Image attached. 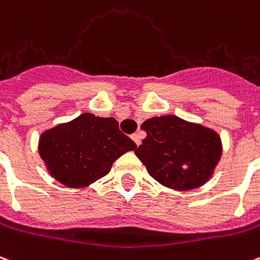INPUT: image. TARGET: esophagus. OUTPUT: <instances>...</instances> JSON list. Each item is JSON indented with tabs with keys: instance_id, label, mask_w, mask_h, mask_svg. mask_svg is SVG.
Instances as JSON below:
<instances>
[{
	"instance_id": "34e87169",
	"label": "esophagus",
	"mask_w": 260,
	"mask_h": 260,
	"mask_svg": "<svg viewBox=\"0 0 260 260\" xmlns=\"http://www.w3.org/2000/svg\"><path fill=\"white\" fill-rule=\"evenodd\" d=\"M142 138H143V136H142L140 132H136V134L132 135V139H134V142L136 143V146H139V144L142 143Z\"/></svg>"
}]
</instances>
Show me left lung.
I'll list each match as a JSON object with an SVG mask.
<instances>
[{"label": "left lung", "instance_id": "8db88e82", "mask_svg": "<svg viewBox=\"0 0 260 260\" xmlns=\"http://www.w3.org/2000/svg\"><path fill=\"white\" fill-rule=\"evenodd\" d=\"M142 129L147 136L135 154L158 183L187 191L211 177L222 154L221 139L214 131L176 116L148 118Z\"/></svg>", "mask_w": 260, "mask_h": 260}]
</instances>
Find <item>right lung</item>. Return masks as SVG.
<instances>
[{
    "mask_svg": "<svg viewBox=\"0 0 260 260\" xmlns=\"http://www.w3.org/2000/svg\"><path fill=\"white\" fill-rule=\"evenodd\" d=\"M136 144L113 117L84 113L43 132L39 154L55 180L69 188L90 185L110 172L113 162Z\"/></svg>",
    "mask_w": 260,
    "mask_h": 260,
    "instance_id": "right-lung-1",
    "label": "right lung"
}]
</instances>
